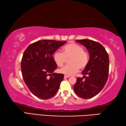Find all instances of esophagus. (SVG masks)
Masks as SVG:
<instances>
[{"label": "esophagus", "instance_id": "esophagus-1", "mask_svg": "<svg viewBox=\"0 0 126 126\" xmlns=\"http://www.w3.org/2000/svg\"><path fill=\"white\" fill-rule=\"evenodd\" d=\"M69 77H70L69 76H66V75H65V76H64V78H65V79H66V78H69Z\"/></svg>", "mask_w": 126, "mask_h": 126}]
</instances>
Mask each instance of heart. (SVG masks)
<instances>
[{"label": "heart", "instance_id": "obj_1", "mask_svg": "<svg viewBox=\"0 0 126 126\" xmlns=\"http://www.w3.org/2000/svg\"><path fill=\"white\" fill-rule=\"evenodd\" d=\"M62 53L56 51L53 55V61L59 67L63 66L69 60L70 64L61 69L60 72L66 76L75 74L79 69H84L87 66L89 55L81 45L71 42L62 47Z\"/></svg>", "mask_w": 126, "mask_h": 126}]
</instances>
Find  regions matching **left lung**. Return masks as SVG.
Segmentation results:
<instances>
[{
	"instance_id": "1",
	"label": "left lung",
	"mask_w": 126,
	"mask_h": 126,
	"mask_svg": "<svg viewBox=\"0 0 126 126\" xmlns=\"http://www.w3.org/2000/svg\"><path fill=\"white\" fill-rule=\"evenodd\" d=\"M83 45L89 53V62L82 71L83 78L78 77L74 86L75 92L79 97L88 99L100 93L108 77L109 61L108 53L99 43L90 39L76 40ZM85 75L88 76L86 77Z\"/></svg>"
}]
</instances>
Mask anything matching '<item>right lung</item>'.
Masks as SVG:
<instances>
[{"label":"right lung","mask_w":126,"mask_h":126,"mask_svg":"<svg viewBox=\"0 0 126 126\" xmlns=\"http://www.w3.org/2000/svg\"><path fill=\"white\" fill-rule=\"evenodd\" d=\"M66 43L48 39L38 41L29 45L24 52L21 62L22 76L29 90L37 97L47 100L57 93L64 75L53 73L57 66L52 55ZM49 74L50 77L48 79Z\"/></svg>","instance_id":"obj_1"}]
</instances>
